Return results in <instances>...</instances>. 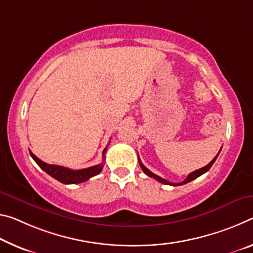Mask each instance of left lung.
Here are the masks:
<instances>
[{
  "label": "left lung",
  "instance_id": "left-lung-1",
  "mask_svg": "<svg viewBox=\"0 0 253 253\" xmlns=\"http://www.w3.org/2000/svg\"><path fill=\"white\" fill-rule=\"evenodd\" d=\"M218 154H219V152H218ZM218 154L215 156V158L211 160V161L207 164V166H205L204 168H202V169H199V170H196V171H194V172H191V173H189L188 174V177L183 180L182 182H179V183H173V182H169L168 181V180H166V179H163V178H161V177H159V175H156V174H154L153 172H151L150 170L147 169L146 167H144L143 166V163L141 162V160H139V158H138V162H139V166H141V168H142V170L144 171V173L145 174H147L148 177H151V178H154L155 180H158L159 182H161V183H164V184H170V186H181V184H186V183H188V182H190V181H192V180H195L196 178H198V177H200V175L202 174H204L205 173V172H207L208 170L211 169V166H213L214 164V162L216 161V159H217V156H218Z\"/></svg>",
  "mask_w": 253,
  "mask_h": 253
}]
</instances>
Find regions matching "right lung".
<instances>
[{
  "instance_id": "1",
  "label": "right lung",
  "mask_w": 253,
  "mask_h": 253,
  "mask_svg": "<svg viewBox=\"0 0 253 253\" xmlns=\"http://www.w3.org/2000/svg\"><path fill=\"white\" fill-rule=\"evenodd\" d=\"M106 150H107V147L103 150L102 161H105ZM29 152H30L31 158L35 160L36 163H37L38 166L46 172V173L49 174L50 177H53L54 179L58 180L59 182L65 183V184H74V183H81V182L86 181V180H89L90 178L99 174L100 172L102 171V168H103V162H102L100 164H97V166L86 168V169L72 170V169H69V168H65V167L48 164L46 162L42 161L40 159H38L37 156H36L31 151H29Z\"/></svg>"
}]
</instances>
